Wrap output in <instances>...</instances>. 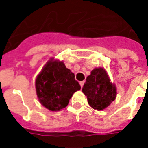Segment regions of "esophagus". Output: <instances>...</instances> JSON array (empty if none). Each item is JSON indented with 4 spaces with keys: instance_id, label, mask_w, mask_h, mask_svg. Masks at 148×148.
<instances>
[{
    "instance_id": "1",
    "label": "esophagus",
    "mask_w": 148,
    "mask_h": 148,
    "mask_svg": "<svg viewBox=\"0 0 148 148\" xmlns=\"http://www.w3.org/2000/svg\"><path fill=\"white\" fill-rule=\"evenodd\" d=\"M84 83H85V82H80V86H81V87H82V88L83 87Z\"/></svg>"
}]
</instances>
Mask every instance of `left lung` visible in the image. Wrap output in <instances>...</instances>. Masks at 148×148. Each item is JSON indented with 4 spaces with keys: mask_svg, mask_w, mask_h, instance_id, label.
I'll return each mask as SVG.
<instances>
[{
    "mask_svg": "<svg viewBox=\"0 0 148 148\" xmlns=\"http://www.w3.org/2000/svg\"><path fill=\"white\" fill-rule=\"evenodd\" d=\"M82 92L87 97L88 103L93 109L103 110L116 98V86L109 80L103 68H96L86 77Z\"/></svg>",
    "mask_w": 148,
    "mask_h": 148,
    "instance_id": "obj_1",
    "label": "left lung"
}]
</instances>
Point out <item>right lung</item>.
Returning <instances> with one entry per match:
<instances>
[{"label":"right lung","mask_w":148,"mask_h":148,"mask_svg":"<svg viewBox=\"0 0 148 148\" xmlns=\"http://www.w3.org/2000/svg\"><path fill=\"white\" fill-rule=\"evenodd\" d=\"M74 74L62 62L50 60L37 76V97L51 111H58L67 106L72 95L81 89Z\"/></svg>","instance_id":"obj_1"}]
</instances>
